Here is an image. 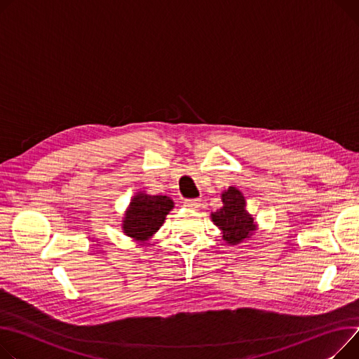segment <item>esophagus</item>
I'll use <instances>...</instances> for the list:
<instances>
[{"mask_svg": "<svg viewBox=\"0 0 359 359\" xmlns=\"http://www.w3.org/2000/svg\"><path fill=\"white\" fill-rule=\"evenodd\" d=\"M184 206L186 208H190V209H198L201 206V199H186L184 202Z\"/></svg>", "mask_w": 359, "mask_h": 359, "instance_id": "esophagus-1", "label": "esophagus"}]
</instances>
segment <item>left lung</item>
<instances>
[{
    "instance_id": "1",
    "label": "left lung",
    "mask_w": 359,
    "mask_h": 359,
    "mask_svg": "<svg viewBox=\"0 0 359 359\" xmlns=\"http://www.w3.org/2000/svg\"><path fill=\"white\" fill-rule=\"evenodd\" d=\"M224 206L213 212L210 218L222 231L224 241L229 245L240 244L257 231L254 218L245 209V198L236 187L231 186L222 194Z\"/></svg>"
}]
</instances>
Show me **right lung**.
<instances>
[{"label":"right lung","instance_id":"add662e5","mask_svg":"<svg viewBox=\"0 0 359 359\" xmlns=\"http://www.w3.org/2000/svg\"><path fill=\"white\" fill-rule=\"evenodd\" d=\"M173 205L169 196H151L144 192L137 194L124 215V233L134 238L135 241H149V238L160 229L165 215L173 209Z\"/></svg>","mask_w":359,"mask_h":359}]
</instances>
